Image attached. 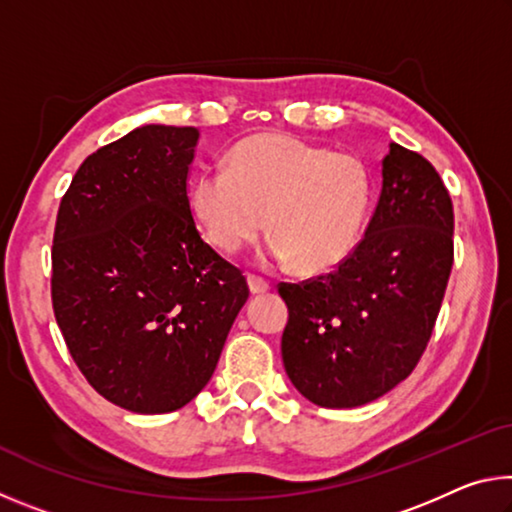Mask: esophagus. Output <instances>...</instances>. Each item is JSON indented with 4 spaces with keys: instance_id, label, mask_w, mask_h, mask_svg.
<instances>
[{
    "instance_id": "esophagus-1",
    "label": "esophagus",
    "mask_w": 512,
    "mask_h": 512,
    "mask_svg": "<svg viewBox=\"0 0 512 512\" xmlns=\"http://www.w3.org/2000/svg\"><path fill=\"white\" fill-rule=\"evenodd\" d=\"M248 289H250V293H253V296H262V293H266L271 287H268V282H264L262 277L248 275Z\"/></svg>"
}]
</instances>
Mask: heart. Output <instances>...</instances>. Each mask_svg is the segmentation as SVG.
Returning <instances> with one entry per match:
<instances>
[{"instance_id": "b5f03b06", "label": "heart", "mask_w": 512, "mask_h": 512, "mask_svg": "<svg viewBox=\"0 0 512 512\" xmlns=\"http://www.w3.org/2000/svg\"><path fill=\"white\" fill-rule=\"evenodd\" d=\"M372 178L352 153H332L284 133L253 135L230 151L228 169L189 180L187 207L205 239L235 255L268 230L262 262L320 273L359 244Z\"/></svg>"}]
</instances>
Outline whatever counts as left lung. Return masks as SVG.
<instances>
[{"label":"left lung","mask_w":512,"mask_h":512,"mask_svg":"<svg viewBox=\"0 0 512 512\" xmlns=\"http://www.w3.org/2000/svg\"><path fill=\"white\" fill-rule=\"evenodd\" d=\"M454 210L422 155L391 144L361 244L334 273L280 284L289 307L284 370L325 409L368 404L411 375L454 262Z\"/></svg>","instance_id":"obj_1"}]
</instances>
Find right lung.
<instances>
[{
    "label": "right lung",
    "instance_id": "right-lung-1",
    "mask_svg": "<svg viewBox=\"0 0 512 512\" xmlns=\"http://www.w3.org/2000/svg\"><path fill=\"white\" fill-rule=\"evenodd\" d=\"M194 126L146 124L103 146L60 201L51 300L94 391L133 413L183 409L212 379L246 277L187 207Z\"/></svg>",
    "mask_w": 512,
    "mask_h": 512
}]
</instances>
